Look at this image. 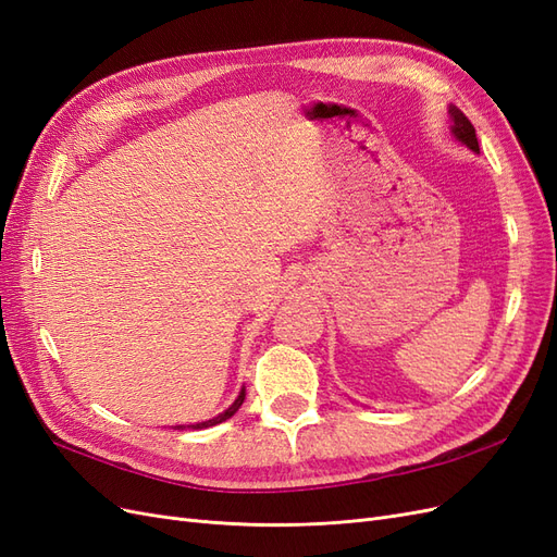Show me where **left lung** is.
<instances>
[{"label": "left lung", "mask_w": 557, "mask_h": 557, "mask_svg": "<svg viewBox=\"0 0 557 557\" xmlns=\"http://www.w3.org/2000/svg\"><path fill=\"white\" fill-rule=\"evenodd\" d=\"M450 117H453V134L458 137L462 144H467L471 150H479V139H476V129L469 123V117L460 111L450 107Z\"/></svg>", "instance_id": "1"}]
</instances>
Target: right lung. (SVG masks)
<instances>
[{
	"mask_svg": "<svg viewBox=\"0 0 557 557\" xmlns=\"http://www.w3.org/2000/svg\"><path fill=\"white\" fill-rule=\"evenodd\" d=\"M244 397H246V393H244V387H242V393H239V397L234 399V404L232 407L227 409V411H223L221 416H215V418H211V420H207V423H197V425H188V428H193V430H205V428H211V425H218V423H223V420H227V418H232L234 413L239 411V407L244 404ZM181 430V428H178Z\"/></svg>",
	"mask_w": 557,
	"mask_h": 557,
	"instance_id": "add662e5",
	"label": "right lung"
}]
</instances>
